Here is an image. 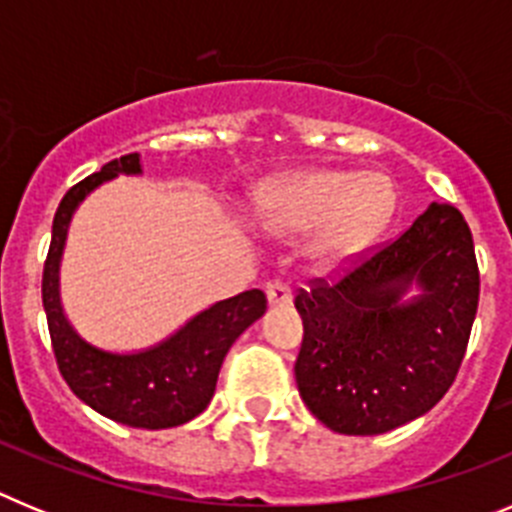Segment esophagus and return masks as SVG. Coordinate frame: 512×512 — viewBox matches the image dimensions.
Here are the masks:
<instances>
[{
  "label": "esophagus",
  "mask_w": 512,
  "mask_h": 512,
  "mask_svg": "<svg viewBox=\"0 0 512 512\" xmlns=\"http://www.w3.org/2000/svg\"><path fill=\"white\" fill-rule=\"evenodd\" d=\"M266 297H269L271 305H289L292 302V289L282 279H274V282L266 284Z\"/></svg>",
  "instance_id": "esophagus-1"
}]
</instances>
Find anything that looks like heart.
Segmentation results:
<instances>
[{"mask_svg": "<svg viewBox=\"0 0 512 512\" xmlns=\"http://www.w3.org/2000/svg\"><path fill=\"white\" fill-rule=\"evenodd\" d=\"M395 200V187L382 174L310 171L261 189L259 212L266 228L277 233L318 230L315 251L343 259L390 223Z\"/></svg>", "mask_w": 512, "mask_h": 512, "instance_id": "b5f03b06", "label": "heart"}]
</instances>
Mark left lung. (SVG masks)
<instances>
[{"instance_id": "obj_1", "label": "left lung", "mask_w": 512, "mask_h": 512, "mask_svg": "<svg viewBox=\"0 0 512 512\" xmlns=\"http://www.w3.org/2000/svg\"><path fill=\"white\" fill-rule=\"evenodd\" d=\"M413 281L424 292L402 303ZM477 302L472 230L456 207L433 202L338 282L312 279L297 292L305 336L295 379L307 410L346 436L428 413L459 374Z\"/></svg>"}]
</instances>
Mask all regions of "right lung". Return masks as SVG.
I'll use <instances>...</instances> for the list:
<instances>
[{
	"mask_svg": "<svg viewBox=\"0 0 512 512\" xmlns=\"http://www.w3.org/2000/svg\"><path fill=\"white\" fill-rule=\"evenodd\" d=\"M117 174H140L138 153L115 158L97 174L74 184L53 217L51 248L43 266V307L53 354L71 392L99 415L130 428H174L197 418L210 405L228 348L264 315L266 295L261 289H248L215 302L174 336L140 354H110L84 341L63 315L58 264L79 202Z\"/></svg>",
	"mask_w": 512,
	"mask_h": 512,
	"instance_id": "obj_1",
	"label": "right lung"
}]
</instances>
